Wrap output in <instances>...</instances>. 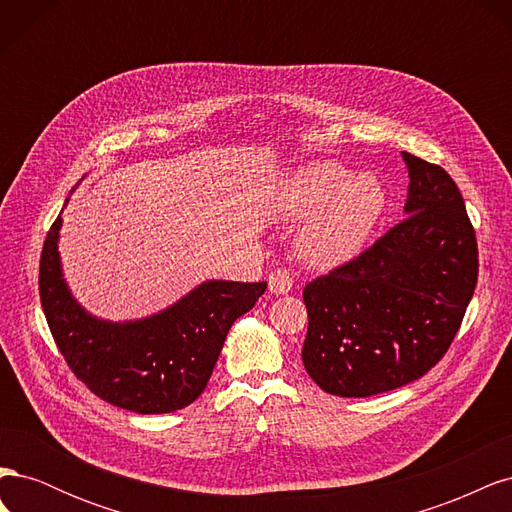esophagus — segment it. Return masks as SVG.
<instances>
[{
    "label": "esophagus",
    "mask_w": 512,
    "mask_h": 512,
    "mask_svg": "<svg viewBox=\"0 0 512 512\" xmlns=\"http://www.w3.org/2000/svg\"><path fill=\"white\" fill-rule=\"evenodd\" d=\"M292 273L286 269H277L269 275V290L273 294H288L292 290Z\"/></svg>",
    "instance_id": "1"
}]
</instances>
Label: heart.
Segmentation results:
<instances>
[{
  "label": "heart",
  "mask_w": 512,
  "mask_h": 512,
  "mask_svg": "<svg viewBox=\"0 0 512 512\" xmlns=\"http://www.w3.org/2000/svg\"><path fill=\"white\" fill-rule=\"evenodd\" d=\"M386 209L384 183L371 173L352 175L337 162H314L292 175L286 211L309 218L299 252L312 267L335 269L363 252Z\"/></svg>",
  "instance_id": "1"
}]
</instances>
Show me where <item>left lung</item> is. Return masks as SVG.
<instances>
[{"instance_id":"left-lung-1","label":"left lung","mask_w":512,"mask_h":512,"mask_svg":"<svg viewBox=\"0 0 512 512\" xmlns=\"http://www.w3.org/2000/svg\"><path fill=\"white\" fill-rule=\"evenodd\" d=\"M406 220L303 290V365L322 391L369 397L414 382L455 339L478 277L461 192L438 164L401 151Z\"/></svg>"}]
</instances>
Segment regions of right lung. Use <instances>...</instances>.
I'll return each mask as SVG.
<instances>
[{
  "instance_id": "right-lung-1",
  "label": "right lung",
  "mask_w": 512,
  "mask_h": 512,
  "mask_svg": "<svg viewBox=\"0 0 512 512\" xmlns=\"http://www.w3.org/2000/svg\"><path fill=\"white\" fill-rule=\"evenodd\" d=\"M61 222L59 213L42 247L40 303L74 376L130 412L166 414L190 406L205 391L232 322L250 312L267 282L209 280L153 316L104 320L89 314L64 280Z\"/></svg>"
}]
</instances>
